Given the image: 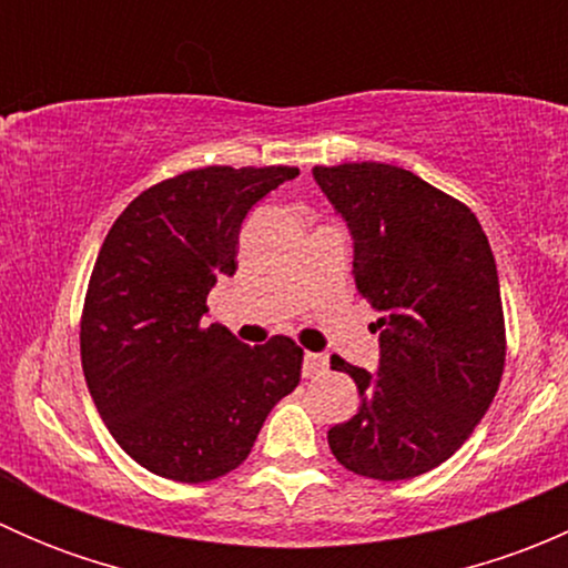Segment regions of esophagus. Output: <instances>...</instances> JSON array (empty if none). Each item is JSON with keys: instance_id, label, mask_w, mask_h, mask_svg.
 I'll use <instances>...</instances> for the list:
<instances>
[{"instance_id": "obj_1", "label": "esophagus", "mask_w": 568, "mask_h": 568, "mask_svg": "<svg viewBox=\"0 0 568 568\" xmlns=\"http://www.w3.org/2000/svg\"><path fill=\"white\" fill-rule=\"evenodd\" d=\"M326 374V357L324 354L305 352V363H302V376L305 379H318V376Z\"/></svg>"}]
</instances>
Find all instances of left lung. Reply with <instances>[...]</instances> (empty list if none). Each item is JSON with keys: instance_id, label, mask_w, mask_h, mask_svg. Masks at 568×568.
<instances>
[{"instance_id": "left-lung-1", "label": "left lung", "mask_w": 568, "mask_h": 568, "mask_svg": "<svg viewBox=\"0 0 568 568\" xmlns=\"http://www.w3.org/2000/svg\"><path fill=\"white\" fill-rule=\"evenodd\" d=\"M354 239V283L379 321V368L335 354L359 409L329 428L335 459L376 480L439 467L462 448L506 365L500 280L467 205L379 162L313 168Z\"/></svg>"}]
</instances>
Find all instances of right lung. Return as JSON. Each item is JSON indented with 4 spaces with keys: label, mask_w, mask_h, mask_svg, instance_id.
<instances>
[{
    "label": "right lung",
    "mask_w": 568,
    "mask_h": 568,
    "mask_svg": "<svg viewBox=\"0 0 568 568\" xmlns=\"http://www.w3.org/2000/svg\"><path fill=\"white\" fill-rule=\"evenodd\" d=\"M296 168H203L125 205L95 257L82 368L109 434L162 478L203 484L250 456L263 420L302 376V348L203 324L216 277L236 272L247 211Z\"/></svg>",
    "instance_id": "1"
}]
</instances>
